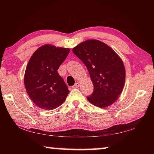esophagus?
I'll list each match as a JSON object with an SVG mask.
<instances>
[{
  "label": "esophagus",
  "mask_w": 154,
  "mask_h": 154,
  "mask_svg": "<svg viewBox=\"0 0 154 154\" xmlns=\"http://www.w3.org/2000/svg\"><path fill=\"white\" fill-rule=\"evenodd\" d=\"M79 83H77V82L75 83L73 86H72V88H79Z\"/></svg>",
  "instance_id": "1"
}]
</instances>
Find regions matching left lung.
<instances>
[{"label": "left lung", "mask_w": 154, "mask_h": 154, "mask_svg": "<svg viewBox=\"0 0 154 154\" xmlns=\"http://www.w3.org/2000/svg\"><path fill=\"white\" fill-rule=\"evenodd\" d=\"M72 52L87 67L94 92L87 98L104 108L116 102L123 90L126 71L123 62L113 49L102 41L90 39L81 43Z\"/></svg>", "instance_id": "8db88e82"}]
</instances>
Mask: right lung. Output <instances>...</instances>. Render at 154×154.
<instances>
[{
	"label": "right lung",
	"mask_w": 154,
	"mask_h": 154,
	"mask_svg": "<svg viewBox=\"0 0 154 154\" xmlns=\"http://www.w3.org/2000/svg\"><path fill=\"white\" fill-rule=\"evenodd\" d=\"M69 48L44 45L30 58L24 74V85L32 102L41 109L51 110L63 103L69 90L58 69Z\"/></svg>",
	"instance_id": "right-lung-1"
}]
</instances>
